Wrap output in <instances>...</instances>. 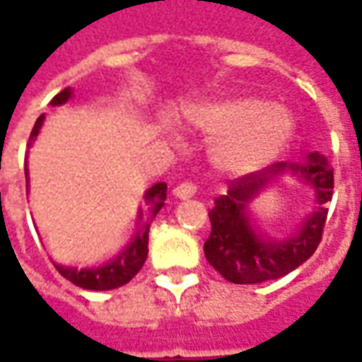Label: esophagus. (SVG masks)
Masks as SVG:
<instances>
[{"label": "esophagus", "mask_w": 362, "mask_h": 362, "mask_svg": "<svg viewBox=\"0 0 362 362\" xmlns=\"http://www.w3.org/2000/svg\"><path fill=\"white\" fill-rule=\"evenodd\" d=\"M173 192L176 197H180V199H188V197L196 196L197 186L194 184V182H182V184H178Z\"/></svg>", "instance_id": "34e87169"}]
</instances>
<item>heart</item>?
<instances>
[{"label": "heart", "instance_id": "heart-1", "mask_svg": "<svg viewBox=\"0 0 362 362\" xmlns=\"http://www.w3.org/2000/svg\"><path fill=\"white\" fill-rule=\"evenodd\" d=\"M202 132L221 135L213 151L215 165L230 174L259 170L281 155L295 132L285 108L258 98H230L204 104L189 112Z\"/></svg>", "mask_w": 362, "mask_h": 362}]
</instances>
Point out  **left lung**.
Here are the masks:
<instances>
[{
  "mask_svg": "<svg viewBox=\"0 0 362 362\" xmlns=\"http://www.w3.org/2000/svg\"><path fill=\"white\" fill-rule=\"evenodd\" d=\"M285 172L296 173L315 189V211L303 227L287 239H267L251 227L250 204L259 191ZM334 192V168L318 153L306 157V163H273L244 174L228 184L225 196L215 199L209 211L211 235L205 240L207 262L230 283L254 285L279 279L298 266L318 248L327 219V202Z\"/></svg>",
  "mask_w": 362,
  "mask_h": 362,
  "instance_id": "left-lung-1",
  "label": "left lung"
}]
</instances>
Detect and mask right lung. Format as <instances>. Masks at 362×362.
<instances>
[{"mask_svg": "<svg viewBox=\"0 0 362 362\" xmlns=\"http://www.w3.org/2000/svg\"><path fill=\"white\" fill-rule=\"evenodd\" d=\"M71 98V89L67 87L62 93L54 96L50 100L52 106H59V104H66L67 100ZM44 122V114L38 116L35 127L30 132V137H28V147L33 145V141L36 139V135L40 132ZM25 176H27V189H28V170L25 166ZM166 199V184L165 182H158L155 186H151L145 194V202L153 205V217L157 215L158 209L165 205ZM141 217V215H139ZM147 244H149V225H143L137 235L134 236V240L127 244L126 250H122L119 256H116L114 259H110L108 264L98 267H71V266H58L54 264L56 269L59 272V275H64L67 281H71L74 285L81 288H89V291H110V288H118L122 285H126L129 281L134 279L137 272L141 269L145 259H147Z\"/></svg>", "mask_w": 362, "mask_h": 362, "instance_id": "right-lung-1", "label": "right lung"}]
</instances>
